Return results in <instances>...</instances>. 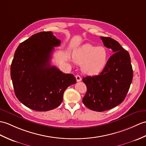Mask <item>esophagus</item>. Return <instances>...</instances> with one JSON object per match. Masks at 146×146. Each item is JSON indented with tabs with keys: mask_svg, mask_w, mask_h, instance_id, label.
<instances>
[{
	"mask_svg": "<svg viewBox=\"0 0 146 146\" xmlns=\"http://www.w3.org/2000/svg\"><path fill=\"white\" fill-rule=\"evenodd\" d=\"M76 81H78V82H79V81H81V78L80 75H76Z\"/></svg>",
	"mask_w": 146,
	"mask_h": 146,
	"instance_id": "1",
	"label": "esophagus"
}]
</instances>
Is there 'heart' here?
I'll list each match as a JSON object with an SVG mask.
<instances>
[{"label": "heart", "mask_w": 146, "mask_h": 146, "mask_svg": "<svg viewBox=\"0 0 146 146\" xmlns=\"http://www.w3.org/2000/svg\"><path fill=\"white\" fill-rule=\"evenodd\" d=\"M74 62L81 65V71L88 75H96L106 66L108 52L103 46L84 44L73 54Z\"/></svg>", "instance_id": "obj_1"}]
</instances>
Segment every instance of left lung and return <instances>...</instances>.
<instances>
[{
    "label": "left lung",
    "mask_w": 146,
    "mask_h": 146,
    "mask_svg": "<svg viewBox=\"0 0 146 146\" xmlns=\"http://www.w3.org/2000/svg\"><path fill=\"white\" fill-rule=\"evenodd\" d=\"M104 45L114 53L100 74L83 78L87 87L83 103L89 109L101 112L121 104L133 78L129 53L110 37L101 36Z\"/></svg>",
    "instance_id": "1"
}]
</instances>
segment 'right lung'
I'll return each mask as SVG.
<instances>
[{"label":"right lung","mask_w":146,"mask_h":146,"mask_svg":"<svg viewBox=\"0 0 146 146\" xmlns=\"http://www.w3.org/2000/svg\"><path fill=\"white\" fill-rule=\"evenodd\" d=\"M60 43L52 32H42L20 43L15 51L11 67L13 89L18 100L30 109H55L62 103L65 90L76 82L73 74L50 65L54 46Z\"/></svg>","instance_id":"add662e5"}]
</instances>
